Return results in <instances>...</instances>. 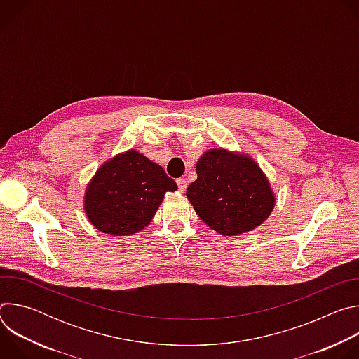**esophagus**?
<instances>
[{
	"mask_svg": "<svg viewBox=\"0 0 359 359\" xmlns=\"http://www.w3.org/2000/svg\"><path fill=\"white\" fill-rule=\"evenodd\" d=\"M176 183H177L179 191H180V193H184V191H186V187H187V182H186L184 179H177Z\"/></svg>",
	"mask_w": 359,
	"mask_h": 359,
	"instance_id": "1",
	"label": "esophagus"
}]
</instances>
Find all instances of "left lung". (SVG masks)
Returning <instances> with one entry per match:
<instances>
[{
    "instance_id": "8db88e82",
    "label": "left lung",
    "mask_w": 359,
    "mask_h": 359,
    "mask_svg": "<svg viewBox=\"0 0 359 359\" xmlns=\"http://www.w3.org/2000/svg\"><path fill=\"white\" fill-rule=\"evenodd\" d=\"M197 179L186 196L196 215L223 236L262 226L276 206V194L259 163L243 151L212 147L196 163Z\"/></svg>"
}]
</instances>
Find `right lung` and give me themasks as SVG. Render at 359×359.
<instances>
[{"label": "right lung", "instance_id": "1", "mask_svg": "<svg viewBox=\"0 0 359 359\" xmlns=\"http://www.w3.org/2000/svg\"><path fill=\"white\" fill-rule=\"evenodd\" d=\"M176 190L162 166L129 149L95 172L85 189L83 210L96 230L132 236L150 224L165 193Z\"/></svg>", "mask_w": 359, "mask_h": 359}]
</instances>
